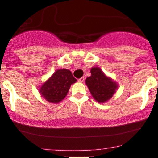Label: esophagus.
<instances>
[{
    "mask_svg": "<svg viewBox=\"0 0 158 158\" xmlns=\"http://www.w3.org/2000/svg\"><path fill=\"white\" fill-rule=\"evenodd\" d=\"M78 81H79V82H83L84 81H85V78H84V77H82V78H80V79H78Z\"/></svg>",
    "mask_w": 158,
    "mask_h": 158,
    "instance_id": "1",
    "label": "esophagus"
}]
</instances>
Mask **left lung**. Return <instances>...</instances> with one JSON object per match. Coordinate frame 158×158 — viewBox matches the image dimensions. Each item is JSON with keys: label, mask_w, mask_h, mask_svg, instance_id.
Returning <instances> with one entry per match:
<instances>
[{"label": "left lung", "mask_w": 158, "mask_h": 158, "mask_svg": "<svg viewBox=\"0 0 158 158\" xmlns=\"http://www.w3.org/2000/svg\"><path fill=\"white\" fill-rule=\"evenodd\" d=\"M91 76L85 79V84L94 99L98 103L108 102L117 91L118 85L115 81L106 76L98 67H92Z\"/></svg>", "instance_id": "left-lung-1"}]
</instances>
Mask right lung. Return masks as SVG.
<instances>
[{"mask_svg": "<svg viewBox=\"0 0 158 158\" xmlns=\"http://www.w3.org/2000/svg\"><path fill=\"white\" fill-rule=\"evenodd\" d=\"M76 82V79L73 77L70 70L57 69L40 85L39 92L49 102L57 104L64 99L71 85Z\"/></svg>", "mask_w": 158, "mask_h": 158, "instance_id": "obj_1", "label": "right lung"}]
</instances>
